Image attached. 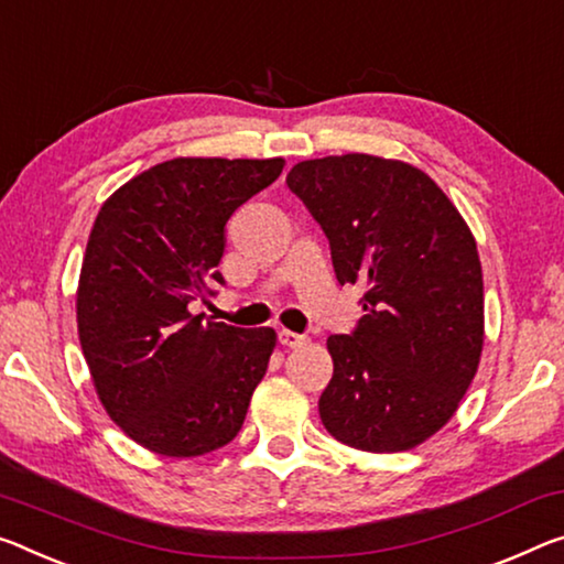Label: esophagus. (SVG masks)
Returning a JSON list of instances; mask_svg holds the SVG:
<instances>
[{
	"label": "esophagus",
	"mask_w": 564,
	"mask_h": 564,
	"mask_svg": "<svg viewBox=\"0 0 564 564\" xmlns=\"http://www.w3.org/2000/svg\"><path fill=\"white\" fill-rule=\"evenodd\" d=\"M279 341L283 344V346H289V348H299V346H303L306 344V336H301V334H293V330H279Z\"/></svg>",
	"instance_id": "esophagus-1"
}]
</instances>
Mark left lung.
Instances as JSON below:
<instances>
[{"label":"left lung","mask_w":564,"mask_h":564,"mask_svg":"<svg viewBox=\"0 0 564 564\" xmlns=\"http://www.w3.org/2000/svg\"><path fill=\"white\" fill-rule=\"evenodd\" d=\"M285 183L324 228L338 283L364 291L354 334L326 341L321 422L354 449H414L454 416L481 359L477 240L442 187L401 160H303Z\"/></svg>","instance_id":"8db88e82"}]
</instances>
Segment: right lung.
<instances>
[{
  "mask_svg": "<svg viewBox=\"0 0 564 564\" xmlns=\"http://www.w3.org/2000/svg\"><path fill=\"white\" fill-rule=\"evenodd\" d=\"M283 158H175L120 185L89 230L77 334L97 399L163 457L216 452L243 426L273 328L193 316L226 248V223L281 175Z\"/></svg>",
  "mask_w": 564,
  "mask_h": 564,
  "instance_id": "obj_1",
  "label": "right lung"
}]
</instances>
